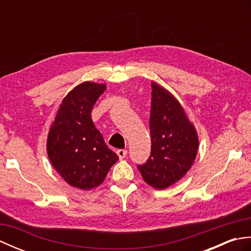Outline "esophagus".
I'll return each instance as SVG.
<instances>
[{
    "label": "esophagus",
    "mask_w": 251,
    "mask_h": 251,
    "mask_svg": "<svg viewBox=\"0 0 251 251\" xmlns=\"http://www.w3.org/2000/svg\"><path fill=\"white\" fill-rule=\"evenodd\" d=\"M116 153H117V155H119L120 159H123V158H125L127 156V151L126 150H117Z\"/></svg>",
    "instance_id": "1"
}]
</instances>
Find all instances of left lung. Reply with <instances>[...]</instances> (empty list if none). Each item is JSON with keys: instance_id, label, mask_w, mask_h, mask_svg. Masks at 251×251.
Listing matches in <instances>:
<instances>
[{"instance_id": "obj_1", "label": "left lung", "mask_w": 251, "mask_h": 251, "mask_svg": "<svg viewBox=\"0 0 251 251\" xmlns=\"http://www.w3.org/2000/svg\"><path fill=\"white\" fill-rule=\"evenodd\" d=\"M151 87V155L138 169L149 185L164 190L179 181L193 165L199 137L179 101L155 82Z\"/></svg>"}]
</instances>
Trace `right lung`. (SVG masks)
<instances>
[{"mask_svg":"<svg viewBox=\"0 0 251 251\" xmlns=\"http://www.w3.org/2000/svg\"><path fill=\"white\" fill-rule=\"evenodd\" d=\"M106 86L84 82L69 93L47 137V154L66 182L92 190L103 182L119 156L110 150L92 120L93 106Z\"/></svg>","mask_w":251,"mask_h":251,"instance_id":"right-lung-1","label":"right lung"}]
</instances>
